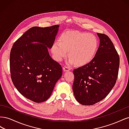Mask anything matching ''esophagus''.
<instances>
[{"label":"esophagus","mask_w":129,"mask_h":129,"mask_svg":"<svg viewBox=\"0 0 129 129\" xmlns=\"http://www.w3.org/2000/svg\"><path fill=\"white\" fill-rule=\"evenodd\" d=\"M63 69L64 72H67V71H70V70H71V68L68 67H67V66H64L63 68Z\"/></svg>","instance_id":"esophagus-1"}]
</instances>
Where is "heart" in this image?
<instances>
[{"instance_id": "heart-1", "label": "heart", "mask_w": 129, "mask_h": 129, "mask_svg": "<svg viewBox=\"0 0 129 129\" xmlns=\"http://www.w3.org/2000/svg\"><path fill=\"white\" fill-rule=\"evenodd\" d=\"M58 42H54L51 47L55 60L62 61L68 52L69 63H75L77 66L90 63L94 58L99 46V40L94 34L77 30L62 34Z\"/></svg>"}]
</instances>
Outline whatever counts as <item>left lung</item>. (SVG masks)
Instances as JSON below:
<instances>
[{"instance_id": "left-lung-1", "label": "left lung", "mask_w": 129, "mask_h": 129, "mask_svg": "<svg viewBox=\"0 0 129 129\" xmlns=\"http://www.w3.org/2000/svg\"><path fill=\"white\" fill-rule=\"evenodd\" d=\"M100 46L93 60L73 71V89L77 101L91 105L107 97L117 79L119 57L107 35L97 33Z\"/></svg>"}]
</instances>
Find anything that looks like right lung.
Listing matches in <instances>:
<instances>
[{"mask_svg":"<svg viewBox=\"0 0 129 129\" xmlns=\"http://www.w3.org/2000/svg\"><path fill=\"white\" fill-rule=\"evenodd\" d=\"M58 25L34 26L13 45L10 56L11 77L21 94L36 103L48 100L62 74V68L50 56ZM34 42L40 44H32Z\"/></svg>","mask_w":129,"mask_h":129,"instance_id":"add662e5","label":"right lung"}]
</instances>
